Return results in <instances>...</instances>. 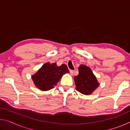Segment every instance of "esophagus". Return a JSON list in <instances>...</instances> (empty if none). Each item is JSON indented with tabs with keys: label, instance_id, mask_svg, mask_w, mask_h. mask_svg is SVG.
Listing matches in <instances>:
<instances>
[{
	"label": "esophagus",
	"instance_id": "1",
	"mask_svg": "<svg viewBox=\"0 0 130 130\" xmlns=\"http://www.w3.org/2000/svg\"><path fill=\"white\" fill-rule=\"evenodd\" d=\"M70 73L71 75H73L74 73V70H70Z\"/></svg>",
	"mask_w": 130,
	"mask_h": 130
}]
</instances>
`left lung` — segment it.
<instances>
[{
    "instance_id": "8db88e82",
    "label": "left lung",
    "mask_w": 130,
    "mask_h": 130,
    "mask_svg": "<svg viewBox=\"0 0 130 130\" xmlns=\"http://www.w3.org/2000/svg\"><path fill=\"white\" fill-rule=\"evenodd\" d=\"M78 71V75L74 78L77 90L84 94H91L99 85L95 76L90 68L84 65L80 66Z\"/></svg>"
}]
</instances>
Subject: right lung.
Wrapping results in <instances>:
<instances>
[{
  "label": "right lung",
  "mask_w": 130,
  "mask_h": 130,
  "mask_svg": "<svg viewBox=\"0 0 130 130\" xmlns=\"http://www.w3.org/2000/svg\"><path fill=\"white\" fill-rule=\"evenodd\" d=\"M67 66L62 64L60 67L56 63H46L34 75L32 76L36 86L42 91H48L53 88L63 74L69 73Z\"/></svg>",
  "instance_id": "1"
}]
</instances>
